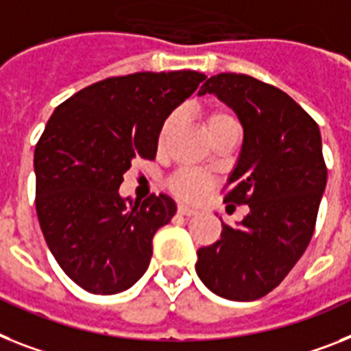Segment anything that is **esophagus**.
<instances>
[{
	"instance_id": "esophagus-1",
	"label": "esophagus",
	"mask_w": 351,
	"mask_h": 351,
	"mask_svg": "<svg viewBox=\"0 0 351 351\" xmlns=\"http://www.w3.org/2000/svg\"><path fill=\"white\" fill-rule=\"evenodd\" d=\"M178 213H179V215H184V217H192V215H195V210H192V208L182 206V204H179V206H178Z\"/></svg>"
}]
</instances>
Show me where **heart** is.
Returning <instances> with one entry per match:
<instances>
[{
  "mask_svg": "<svg viewBox=\"0 0 351 351\" xmlns=\"http://www.w3.org/2000/svg\"><path fill=\"white\" fill-rule=\"evenodd\" d=\"M204 127H206L208 134L213 140L217 134H221L226 129H237V118L230 109L222 106H211L210 109L204 111ZM176 125V117L169 114L161 121L158 130V149H165V145L169 141V136L172 134V129ZM217 179L208 172H201L195 169H181L173 172L167 181L170 192L184 202H197L201 201L202 197L210 192L211 188L215 186Z\"/></svg>",
  "mask_w": 351,
  "mask_h": 351,
  "instance_id": "obj_1",
  "label": "heart"
}]
</instances>
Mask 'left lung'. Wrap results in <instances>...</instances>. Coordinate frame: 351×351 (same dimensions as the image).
Returning a JSON list of instances; mask_svg holds the SVG:
<instances>
[{"instance_id": "1", "label": "left lung", "mask_w": 351, "mask_h": 351, "mask_svg": "<svg viewBox=\"0 0 351 351\" xmlns=\"http://www.w3.org/2000/svg\"><path fill=\"white\" fill-rule=\"evenodd\" d=\"M215 93L239 114L244 145L222 190L247 204L239 228L197 251L195 271L217 296L260 300L291 273L314 234L326 186L319 127L285 91L242 73L213 75L199 95Z\"/></svg>"}]
</instances>
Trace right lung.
Segmentation results:
<instances>
[{"instance_id": "1", "label": "right lung", "mask_w": 351, "mask_h": 351, "mask_svg": "<svg viewBox=\"0 0 351 351\" xmlns=\"http://www.w3.org/2000/svg\"><path fill=\"white\" fill-rule=\"evenodd\" d=\"M204 73L140 71L109 77L57 106L34 152L40 231L60 269L91 294L134 285L152 239L176 215L169 195L123 201L118 188L136 158L156 159L158 130Z\"/></svg>"}]
</instances>
